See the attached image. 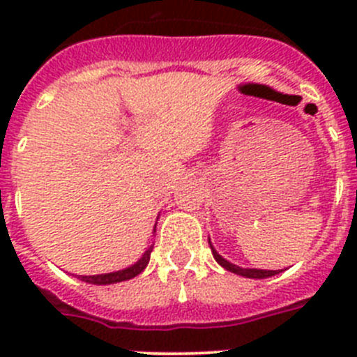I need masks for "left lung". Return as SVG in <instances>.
<instances>
[{
	"instance_id": "8db88e82",
	"label": "left lung",
	"mask_w": 357,
	"mask_h": 357,
	"mask_svg": "<svg viewBox=\"0 0 357 357\" xmlns=\"http://www.w3.org/2000/svg\"><path fill=\"white\" fill-rule=\"evenodd\" d=\"M209 245H211V241H209ZM211 250H213L214 259L218 261V264H222L225 270H229V272H232V273H238V275H241V277H248V279H266V277H272V275H277V273H279V270H257V268H241V266H238V264H232V263H229L227 259H223L222 255L214 250L213 245H211Z\"/></svg>"
}]
</instances>
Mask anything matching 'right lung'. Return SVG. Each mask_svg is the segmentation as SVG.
<instances>
[{
    "instance_id": "add662e5",
    "label": "right lung",
    "mask_w": 357,
    "mask_h": 357,
    "mask_svg": "<svg viewBox=\"0 0 357 357\" xmlns=\"http://www.w3.org/2000/svg\"><path fill=\"white\" fill-rule=\"evenodd\" d=\"M151 248L153 247H150L146 252H144L143 257H141L137 263L132 264V266H128V268H125V270H119V272H112V273H102V275H77V277L80 280H84V282H89V284H98V286L116 284V282H123V280L134 279L135 275H139L144 268H146L148 261H150Z\"/></svg>"
}]
</instances>
